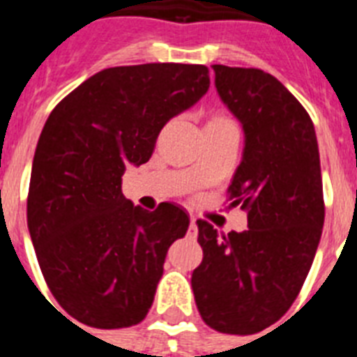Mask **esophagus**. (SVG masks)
I'll use <instances>...</instances> for the list:
<instances>
[{"mask_svg":"<svg viewBox=\"0 0 357 357\" xmlns=\"http://www.w3.org/2000/svg\"><path fill=\"white\" fill-rule=\"evenodd\" d=\"M196 235H198V224H196L195 217H190V224H189V231H187V237L196 238Z\"/></svg>","mask_w":357,"mask_h":357,"instance_id":"esophagus-1","label":"esophagus"}]
</instances>
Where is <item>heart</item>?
<instances>
[{
  "mask_svg": "<svg viewBox=\"0 0 357 357\" xmlns=\"http://www.w3.org/2000/svg\"><path fill=\"white\" fill-rule=\"evenodd\" d=\"M226 122H231V120L226 119V116H222V114H215V116H211V119H209V122L207 123H226Z\"/></svg>",
  "mask_w": 357,
  "mask_h": 357,
  "instance_id": "obj_1",
  "label": "heart"
}]
</instances>
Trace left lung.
Masks as SVG:
<instances>
[{"instance_id":"obj_1","label":"left lung","mask_w":357,"mask_h":357,"mask_svg":"<svg viewBox=\"0 0 357 357\" xmlns=\"http://www.w3.org/2000/svg\"><path fill=\"white\" fill-rule=\"evenodd\" d=\"M213 70L244 129L228 195L248 213V229L218 235L196 220L204 259L190 282L207 326L250 335L287 313L310 272L324 226L321 159L310 114L274 75L224 64Z\"/></svg>"}]
</instances>
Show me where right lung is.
Instances as JSON below:
<instances>
[{
	"mask_svg": "<svg viewBox=\"0 0 357 357\" xmlns=\"http://www.w3.org/2000/svg\"><path fill=\"white\" fill-rule=\"evenodd\" d=\"M209 89L204 64L114 66L83 81L47 116L36 144L27 226L47 287L86 326L139 324L151 307L170 244L189 217L122 195L128 162L151 157L162 126Z\"/></svg>",
	"mask_w": 357,
	"mask_h": 357,
	"instance_id": "add662e5",
	"label": "right lung"
}]
</instances>
